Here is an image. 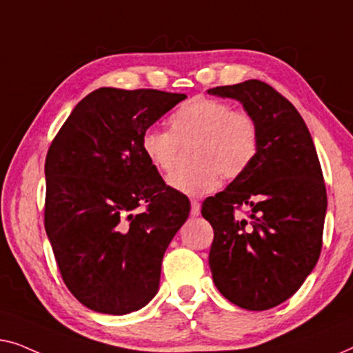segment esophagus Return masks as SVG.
Instances as JSON below:
<instances>
[{"instance_id": "1", "label": "esophagus", "mask_w": 353, "mask_h": 353, "mask_svg": "<svg viewBox=\"0 0 353 353\" xmlns=\"http://www.w3.org/2000/svg\"><path fill=\"white\" fill-rule=\"evenodd\" d=\"M190 206H192V210H190V214H192V216H198V214H200V210H201L200 201H198V200H192V201H190Z\"/></svg>"}]
</instances>
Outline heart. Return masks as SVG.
Here are the masks:
<instances>
[{
    "label": "heart",
    "instance_id": "b5f03b06",
    "mask_svg": "<svg viewBox=\"0 0 353 353\" xmlns=\"http://www.w3.org/2000/svg\"><path fill=\"white\" fill-rule=\"evenodd\" d=\"M261 129L254 115L233 110L228 102L211 97H193L170 117V131L148 128L141 145L143 155L163 174L176 171L181 145L195 142V166L170 177V185L190 196L214 192L225 179L246 172L259 150Z\"/></svg>",
    "mask_w": 353,
    "mask_h": 353
}]
</instances>
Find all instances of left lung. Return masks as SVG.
Instances as JSON below:
<instances>
[{
	"label": "left lung",
	"mask_w": 353,
	"mask_h": 353,
	"mask_svg": "<svg viewBox=\"0 0 353 353\" xmlns=\"http://www.w3.org/2000/svg\"><path fill=\"white\" fill-rule=\"evenodd\" d=\"M208 92L240 101L261 129L246 172L203 201L201 214L214 230L212 280L232 304L267 310L290 299L319 261L327 205L323 172L299 112L270 84L248 79Z\"/></svg>",
	"instance_id": "obj_1"
}]
</instances>
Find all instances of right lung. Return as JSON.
Returning a JSON list of instances; mask_svg holds the SVG:
<instances>
[{
	"label": "right lung",
	"instance_id": "add662e5",
	"mask_svg": "<svg viewBox=\"0 0 353 353\" xmlns=\"http://www.w3.org/2000/svg\"><path fill=\"white\" fill-rule=\"evenodd\" d=\"M185 97L96 89L51 142L44 228L63 283L88 309L125 315L157 294L163 254L187 221L190 201L166 185L141 139Z\"/></svg>",
	"mask_w": 353,
	"mask_h": 353
}]
</instances>
